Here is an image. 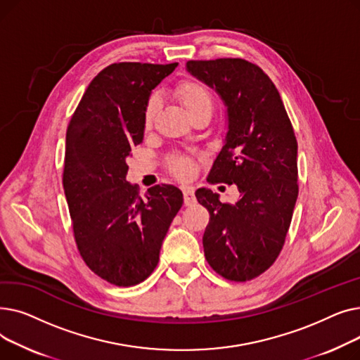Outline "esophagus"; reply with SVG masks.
Segmentation results:
<instances>
[{
	"label": "esophagus",
	"instance_id": "34e87169",
	"mask_svg": "<svg viewBox=\"0 0 360 360\" xmlns=\"http://www.w3.org/2000/svg\"><path fill=\"white\" fill-rule=\"evenodd\" d=\"M182 194H184V202L185 205H194L197 202L195 195H194V188L193 186H184L182 188Z\"/></svg>",
	"mask_w": 360,
	"mask_h": 360
}]
</instances>
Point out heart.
Here are the masks:
<instances>
[{
    "label": "heart",
    "instance_id": "heart-1",
    "mask_svg": "<svg viewBox=\"0 0 360 360\" xmlns=\"http://www.w3.org/2000/svg\"><path fill=\"white\" fill-rule=\"evenodd\" d=\"M174 94L179 101V103L185 108V110L188 112V115L190 117H194L195 113L202 110H212L213 98H212L210 90L195 79L179 80L174 87ZM156 110H158V101L155 98H150L144 109L146 128H150L151 124H153ZM167 166L170 172L181 179L191 178L194 174V165L191 159H188L186 156H174L172 159H169Z\"/></svg>",
    "mask_w": 360,
    "mask_h": 360
}]
</instances>
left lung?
<instances>
[{"mask_svg":"<svg viewBox=\"0 0 360 360\" xmlns=\"http://www.w3.org/2000/svg\"><path fill=\"white\" fill-rule=\"evenodd\" d=\"M186 68L228 106L229 131L207 181L235 184L240 194L231 204L207 188L195 191L210 213L204 255L221 277L248 281L273 266L290 228L299 193L295 131L278 90L257 64L191 60Z\"/></svg>","mask_w":360,"mask_h":360,"instance_id":"obj_1","label":"left lung"}]
</instances>
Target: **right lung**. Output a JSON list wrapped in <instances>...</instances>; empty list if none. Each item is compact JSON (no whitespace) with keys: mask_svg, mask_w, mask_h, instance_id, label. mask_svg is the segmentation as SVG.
Wrapping results in <instances>:
<instances>
[{"mask_svg":"<svg viewBox=\"0 0 360 360\" xmlns=\"http://www.w3.org/2000/svg\"><path fill=\"white\" fill-rule=\"evenodd\" d=\"M172 64L115 63L91 80L67 128L63 185L77 250L86 266L120 288L144 281L182 207L176 186L140 195L127 182V156L143 143L144 109Z\"/></svg>","mask_w":360,"mask_h":360,"instance_id":"add662e5","label":"right lung"}]
</instances>
